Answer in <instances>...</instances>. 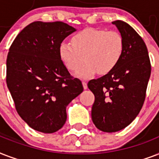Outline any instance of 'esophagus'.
Returning <instances> with one entry per match:
<instances>
[{"label": "esophagus", "mask_w": 159, "mask_h": 159, "mask_svg": "<svg viewBox=\"0 0 159 159\" xmlns=\"http://www.w3.org/2000/svg\"><path fill=\"white\" fill-rule=\"evenodd\" d=\"M82 84H83V87L84 89H86L88 88V86H87V83H86L85 81H83V82H82Z\"/></svg>", "instance_id": "esophagus-1"}]
</instances>
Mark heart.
Wrapping results in <instances>:
<instances>
[{
	"mask_svg": "<svg viewBox=\"0 0 159 159\" xmlns=\"http://www.w3.org/2000/svg\"><path fill=\"white\" fill-rule=\"evenodd\" d=\"M70 43L61 42L59 55L69 70L76 71L75 75L89 79L99 72H111L121 60L124 51V40L118 31L86 28L74 35Z\"/></svg>",
	"mask_w": 159,
	"mask_h": 159,
	"instance_id": "1",
	"label": "heart"
}]
</instances>
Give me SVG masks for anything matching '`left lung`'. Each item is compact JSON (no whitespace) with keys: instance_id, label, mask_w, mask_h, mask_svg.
Returning <instances> with one entry per match:
<instances>
[{"instance_id":"8db88e82","label":"left lung","mask_w":159,"mask_h":159,"mask_svg":"<svg viewBox=\"0 0 159 159\" xmlns=\"http://www.w3.org/2000/svg\"><path fill=\"white\" fill-rule=\"evenodd\" d=\"M112 24L124 38L123 57L111 72L88 83L94 94L91 111L93 123L107 133L123 129L138 116L151 75L148 52L142 37L123 20Z\"/></svg>"}]
</instances>
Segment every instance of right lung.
<instances>
[{"mask_svg": "<svg viewBox=\"0 0 159 159\" xmlns=\"http://www.w3.org/2000/svg\"><path fill=\"white\" fill-rule=\"evenodd\" d=\"M75 28L61 21H35L25 27L11 45L7 84L17 113L31 129L52 134L67 119L66 107L83 92L60 55V44Z\"/></svg>", "mask_w": 159, "mask_h": 159, "instance_id": "1", "label": "right lung"}]
</instances>
